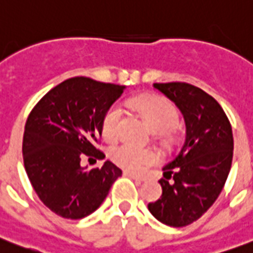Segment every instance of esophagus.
<instances>
[{
  "label": "esophagus",
  "mask_w": 253,
  "mask_h": 253,
  "mask_svg": "<svg viewBox=\"0 0 253 253\" xmlns=\"http://www.w3.org/2000/svg\"><path fill=\"white\" fill-rule=\"evenodd\" d=\"M125 176L130 177V178H132V180H136V181H146V178L144 177H140V176H136V174H134V173H130V172H125L123 173Z\"/></svg>",
  "instance_id": "esophagus-1"
}]
</instances>
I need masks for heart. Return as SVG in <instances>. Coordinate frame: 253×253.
Returning a JSON list of instances; mask_svg holds the SVG:
<instances>
[{
    "label": "heart",
    "mask_w": 253,
    "mask_h": 253,
    "mask_svg": "<svg viewBox=\"0 0 253 253\" xmlns=\"http://www.w3.org/2000/svg\"><path fill=\"white\" fill-rule=\"evenodd\" d=\"M135 106L144 115V118L154 131H168L178 121V111L174 105L159 95H146L135 99ZM121 118L122 107L119 103H114L103 115L102 134L105 138L109 140L117 138ZM111 160L128 172L140 173L148 167L154 166L158 158L152 150L140 148L130 143H123L113 148Z\"/></svg>",
    "instance_id": "obj_1"
}]
</instances>
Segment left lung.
Returning a JSON list of instances; mask_svg holds the SVG:
<instances>
[{
  "instance_id": "8db88e82",
  "label": "left lung",
  "mask_w": 253,
  "mask_h": 253,
  "mask_svg": "<svg viewBox=\"0 0 253 253\" xmlns=\"http://www.w3.org/2000/svg\"><path fill=\"white\" fill-rule=\"evenodd\" d=\"M184 115L186 136L180 152L163 170V194L148 204L162 223L184 227L200 219L222 192L231 169L232 128L220 105L186 83L154 84Z\"/></svg>"
}]
</instances>
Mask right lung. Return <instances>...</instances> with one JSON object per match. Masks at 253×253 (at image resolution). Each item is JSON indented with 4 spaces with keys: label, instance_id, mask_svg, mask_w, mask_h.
Returning <instances> with one entry per match:
<instances>
[{
    "label": "right lung",
    "instance_id": "right-lung-1",
    "mask_svg": "<svg viewBox=\"0 0 253 253\" xmlns=\"http://www.w3.org/2000/svg\"><path fill=\"white\" fill-rule=\"evenodd\" d=\"M125 86L72 77L52 87L26 121L23 163L34 190L47 208L81 219L101 206L122 170L111 162L87 169L81 160H102L95 148L103 115Z\"/></svg>",
    "mask_w": 253,
    "mask_h": 253
}]
</instances>
